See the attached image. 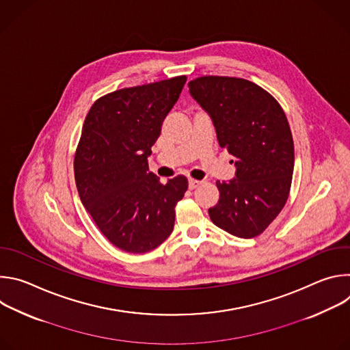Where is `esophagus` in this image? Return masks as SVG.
<instances>
[{"label": "esophagus", "mask_w": 350, "mask_h": 350, "mask_svg": "<svg viewBox=\"0 0 350 350\" xmlns=\"http://www.w3.org/2000/svg\"><path fill=\"white\" fill-rule=\"evenodd\" d=\"M202 184V181H198V180H189L188 181V187L191 188V189H193V188H196V187H199V185H201Z\"/></svg>", "instance_id": "34e87169"}]
</instances>
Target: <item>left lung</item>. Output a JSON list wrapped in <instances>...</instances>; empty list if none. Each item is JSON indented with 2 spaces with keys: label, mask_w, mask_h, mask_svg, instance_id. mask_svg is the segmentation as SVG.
<instances>
[{
  "label": "left lung",
  "mask_w": 350,
  "mask_h": 350,
  "mask_svg": "<svg viewBox=\"0 0 350 350\" xmlns=\"http://www.w3.org/2000/svg\"><path fill=\"white\" fill-rule=\"evenodd\" d=\"M188 87L237 167L232 180L216 183L220 198L209 216L235 237L254 238L278 216L289 195L295 155L286 116L271 94L245 79L204 76Z\"/></svg>",
  "instance_id": "left-lung-1"
}]
</instances>
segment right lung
Segmentation results:
<instances>
[{"label":"right lung","mask_w":350,"mask_h":350,"mask_svg":"<svg viewBox=\"0 0 350 350\" xmlns=\"http://www.w3.org/2000/svg\"><path fill=\"white\" fill-rule=\"evenodd\" d=\"M185 81L177 76L113 91L85 116L75 155L77 191L98 228L124 252L152 251L173 231L188 180L162 184L148 157Z\"/></svg>","instance_id":"right-lung-1"}]
</instances>
